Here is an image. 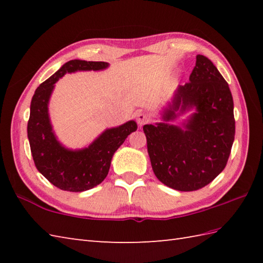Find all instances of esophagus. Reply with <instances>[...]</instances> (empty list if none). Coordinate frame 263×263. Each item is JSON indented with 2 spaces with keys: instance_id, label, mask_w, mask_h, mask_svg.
<instances>
[{
  "instance_id": "obj_1",
  "label": "esophagus",
  "mask_w": 263,
  "mask_h": 263,
  "mask_svg": "<svg viewBox=\"0 0 263 263\" xmlns=\"http://www.w3.org/2000/svg\"><path fill=\"white\" fill-rule=\"evenodd\" d=\"M148 121H149L148 114L142 113V111H140V113L137 114V122H138V124L140 125V126H142L143 124H146Z\"/></svg>"
}]
</instances>
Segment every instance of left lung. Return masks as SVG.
I'll return each instance as SVG.
<instances>
[{"mask_svg": "<svg viewBox=\"0 0 263 263\" xmlns=\"http://www.w3.org/2000/svg\"><path fill=\"white\" fill-rule=\"evenodd\" d=\"M191 108L195 113L183 126L143 125L156 177L178 191H195L214 181L225 168L235 137L230 87L203 55H197L190 81L178 86L163 120L173 121Z\"/></svg>", "mask_w": 263, "mask_h": 263, "instance_id": "obj_1", "label": "left lung"}]
</instances>
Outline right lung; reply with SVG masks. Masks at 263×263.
<instances>
[{"instance_id":"obj_1","label":"right lung","mask_w":263,"mask_h":263,"mask_svg":"<svg viewBox=\"0 0 263 263\" xmlns=\"http://www.w3.org/2000/svg\"><path fill=\"white\" fill-rule=\"evenodd\" d=\"M107 66L106 62L71 60L44 81L32 96L27 132L33 163L39 173L63 191L82 192L102 183L108 174L114 153L138 127L135 121H128L107 128L87 148L79 150L66 149L54 135L48 115L54 83L65 73L99 71Z\"/></svg>"}]
</instances>
